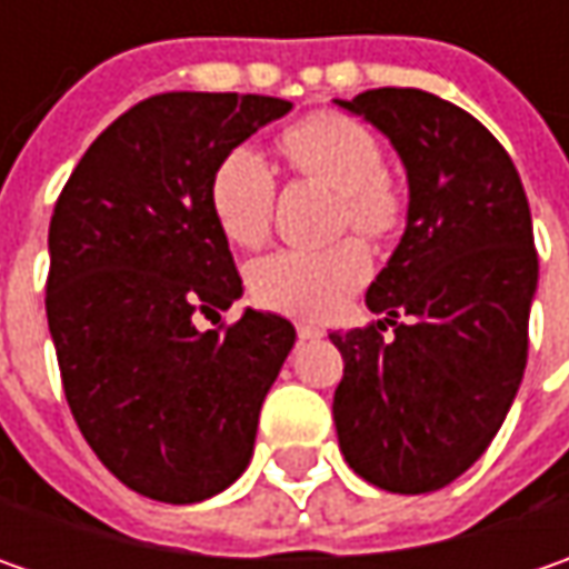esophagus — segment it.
<instances>
[{"mask_svg":"<svg viewBox=\"0 0 569 569\" xmlns=\"http://www.w3.org/2000/svg\"><path fill=\"white\" fill-rule=\"evenodd\" d=\"M326 332L319 329V326H310V322H297V339L300 341H317L322 339Z\"/></svg>","mask_w":569,"mask_h":569,"instance_id":"obj_1","label":"esophagus"}]
</instances>
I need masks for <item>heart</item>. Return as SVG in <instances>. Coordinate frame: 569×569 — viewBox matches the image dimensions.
<instances>
[{
    "mask_svg": "<svg viewBox=\"0 0 569 569\" xmlns=\"http://www.w3.org/2000/svg\"><path fill=\"white\" fill-rule=\"evenodd\" d=\"M278 148L295 177L319 180L341 196L336 228L389 240L405 224V199L386 177L380 139L355 117L317 110L291 122ZM208 211L233 247L256 250L269 240L278 202L272 164L250 148H228L208 173ZM370 274V252L358 237L319 250H278L250 266L252 297L297 319L339 313Z\"/></svg>",
    "mask_w": 569,
    "mask_h": 569,
    "instance_id": "heart-1",
    "label": "heart"
}]
</instances>
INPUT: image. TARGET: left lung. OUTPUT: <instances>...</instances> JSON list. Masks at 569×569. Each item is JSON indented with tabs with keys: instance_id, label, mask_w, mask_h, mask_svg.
Here are the masks:
<instances>
[{
	"instance_id": "1",
	"label": "left lung",
	"mask_w": 569,
	"mask_h": 569,
	"mask_svg": "<svg viewBox=\"0 0 569 569\" xmlns=\"http://www.w3.org/2000/svg\"><path fill=\"white\" fill-rule=\"evenodd\" d=\"M339 103L389 136L411 189L402 243L367 288L382 319L332 336L341 456L382 491H437L488 449L522 380L532 214L507 148L462 107L418 88Z\"/></svg>"
}]
</instances>
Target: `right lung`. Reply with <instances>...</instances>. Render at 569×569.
<instances>
[{
	"instance_id": "obj_1",
	"label": "right lung",
	"mask_w": 569,
	"mask_h": 569,
	"mask_svg": "<svg viewBox=\"0 0 569 569\" xmlns=\"http://www.w3.org/2000/svg\"><path fill=\"white\" fill-rule=\"evenodd\" d=\"M291 110L262 94L167 91L110 122L50 218L47 322L81 437L126 488L196 503L247 469L295 326L247 310L208 211L214 161ZM199 316L214 330L202 333Z\"/></svg>"
}]
</instances>
